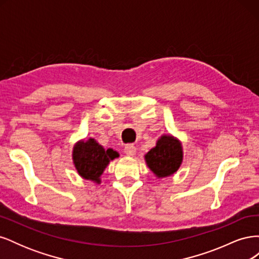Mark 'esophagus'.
Instances as JSON below:
<instances>
[{"label":"esophagus","mask_w":259,"mask_h":259,"mask_svg":"<svg viewBox=\"0 0 259 259\" xmlns=\"http://www.w3.org/2000/svg\"><path fill=\"white\" fill-rule=\"evenodd\" d=\"M136 151H137V149H136V147L134 145L128 144V145H126V146L124 147V152L126 153L127 155H130V156H134L136 154Z\"/></svg>","instance_id":"obj_1"}]
</instances>
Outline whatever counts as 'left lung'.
Masks as SVG:
<instances>
[{
	"label": "left lung",
	"instance_id": "8db88e82",
	"mask_svg": "<svg viewBox=\"0 0 259 259\" xmlns=\"http://www.w3.org/2000/svg\"><path fill=\"white\" fill-rule=\"evenodd\" d=\"M182 143L171 135H162L154 148L145 155L148 167L158 178L173 175L183 162Z\"/></svg>",
	"mask_w": 259,
	"mask_h": 259
}]
</instances>
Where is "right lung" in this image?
I'll list each match as a JSON object with an SVG mask.
<instances>
[{
	"label": "right lung",
	"instance_id": "1",
	"mask_svg": "<svg viewBox=\"0 0 259 259\" xmlns=\"http://www.w3.org/2000/svg\"><path fill=\"white\" fill-rule=\"evenodd\" d=\"M115 158H119V153L110 148L106 150L94 138L81 140L73 147L72 159L77 173L82 178L98 184L109 162Z\"/></svg>",
	"mask_w": 259,
	"mask_h": 259
}]
</instances>
